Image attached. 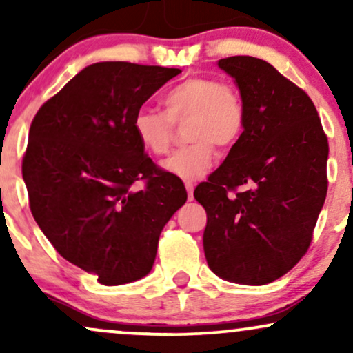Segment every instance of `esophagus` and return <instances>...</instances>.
<instances>
[{
	"label": "esophagus",
	"mask_w": 353,
	"mask_h": 353,
	"mask_svg": "<svg viewBox=\"0 0 353 353\" xmlns=\"http://www.w3.org/2000/svg\"><path fill=\"white\" fill-rule=\"evenodd\" d=\"M185 189H188V194H189V201H192L194 197V184L192 182H185Z\"/></svg>",
	"instance_id": "esophagus-1"
}]
</instances>
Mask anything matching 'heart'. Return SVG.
I'll return each mask as SVG.
<instances>
[{
  "mask_svg": "<svg viewBox=\"0 0 353 353\" xmlns=\"http://www.w3.org/2000/svg\"><path fill=\"white\" fill-rule=\"evenodd\" d=\"M164 111L143 108L132 117V129L145 151L164 154L172 141V123L190 121L189 145L174 151L161 168L171 176L196 181L209 171L214 145L232 148L245 124L244 101L236 88L216 78L196 76L165 92Z\"/></svg>",
  "mask_w": 353,
  "mask_h": 353,
  "instance_id": "heart-1",
  "label": "heart"
}]
</instances>
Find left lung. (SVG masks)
Wrapping results in <instances>:
<instances>
[{"label": "left lung", "instance_id": "8db88e82", "mask_svg": "<svg viewBox=\"0 0 353 353\" xmlns=\"http://www.w3.org/2000/svg\"><path fill=\"white\" fill-rule=\"evenodd\" d=\"M245 108L244 132L217 171L194 190L208 212L204 254L217 277L264 285L309 249L327 196L329 143L314 103L272 64L219 59ZM245 187L229 194L230 190Z\"/></svg>", "mask_w": 353, "mask_h": 353}]
</instances>
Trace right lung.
Masks as SVG:
<instances>
[{"instance_id":"obj_1","label":"right lung","mask_w":353,"mask_h":353,"mask_svg":"<svg viewBox=\"0 0 353 353\" xmlns=\"http://www.w3.org/2000/svg\"><path fill=\"white\" fill-rule=\"evenodd\" d=\"M177 68L103 61L36 112L23 179L36 224L71 264L103 285L151 272L164 225L188 201L179 177L144 154L132 117ZM145 180L146 188H132Z\"/></svg>"}]
</instances>
